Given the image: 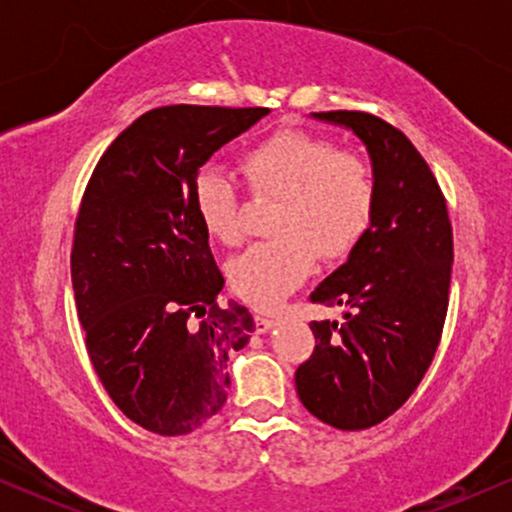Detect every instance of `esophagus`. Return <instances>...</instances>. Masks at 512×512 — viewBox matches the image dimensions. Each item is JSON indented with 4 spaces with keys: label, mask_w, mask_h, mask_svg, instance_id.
<instances>
[{
    "label": "esophagus",
    "mask_w": 512,
    "mask_h": 512,
    "mask_svg": "<svg viewBox=\"0 0 512 512\" xmlns=\"http://www.w3.org/2000/svg\"><path fill=\"white\" fill-rule=\"evenodd\" d=\"M274 325H276V317H269V315H255V327H257V332H260V334L269 332V330H272Z\"/></svg>",
    "instance_id": "34e87169"
}]
</instances>
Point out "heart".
<instances>
[{
  "label": "heart",
  "mask_w": 512,
  "mask_h": 512,
  "mask_svg": "<svg viewBox=\"0 0 512 512\" xmlns=\"http://www.w3.org/2000/svg\"><path fill=\"white\" fill-rule=\"evenodd\" d=\"M252 195L274 197L269 231L276 238L250 245L228 262L231 289L255 308L272 310L313 274L317 252L342 260L366 236L378 204L373 166L332 139L281 129L243 156ZM192 207L211 238H240V199L221 168L199 170Z\"/></svg>",
  "instance_id": "1"
}]
</instances>
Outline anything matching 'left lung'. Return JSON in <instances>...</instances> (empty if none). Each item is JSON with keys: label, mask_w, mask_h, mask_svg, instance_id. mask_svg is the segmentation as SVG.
I'll return each mask as SVG.
<instances>
[{"label": "left lung", "mask_w": 512, "mask_h": 512, "mask_svg": "<svg viewBox=\"0 0 512 512\" xmlns=\"http://www.w3.org/2000/svg\"><path fill=\"white\" fill-rule=\"evenodd\" d=\"M366 146L378 182L368 233L310 301L342 305V322H310L315 349L296 370L303 407L342 431L370 428L411 397L436 356L452 272L448 204L414 144L358 110L313 113Z\"/></svg>", "instance_id": "1"}]
</instances>
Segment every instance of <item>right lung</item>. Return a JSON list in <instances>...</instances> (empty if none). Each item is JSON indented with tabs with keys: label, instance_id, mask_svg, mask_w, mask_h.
<instances>
[{
	"label": "right lung",
	"instance_id": "add662e5",
	"mask_svg": "<svg viewBox=\"0 0 512 512\" xmlns=\"http://www.w3.org/2000/svg\"><path fill=\"white\" fill-rule=\"evenodd\" d=\"M269 108L166 105L101 156L74 226L72 286L86 351L117 409L185 436L223 407L226 361L255 330L216 303L223 276L192 207L199 168Z\"/></svg>",
	"mask_w": 512,
	"mask_h": 512
}]
</instances>
